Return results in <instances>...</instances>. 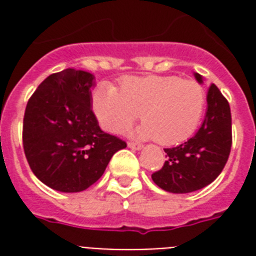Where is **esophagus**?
Listing matches in <instances>:
<instances>
[{
	"instance_id": "1",
	"label": "esophagus",
	"mask_w": 256,
	"mask_h": 256,
	"mask_svg": "<svg viewBox=\"0 0 256 256\" xmlns=\"http://www.w3.org/2000/svg\"><path fill=\"white\" fill-rule=\"evenodd\" d=\"M128 146L130 148H132V150H140L142 148V144H134V142H128Z\"/></svg>"
}]
</instances>
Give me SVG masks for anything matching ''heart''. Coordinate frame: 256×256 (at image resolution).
<instances>
[{
    "label": "heart",
    "mask_w": 256,
    "mask_h": 256,
    "mask_svg": "<svg viewBox=\"0 0 256 256\" xmlns=\"http://www.w3.org/2000/svg\"><path fill=\"white\" fill-rule=\"evenodd\" d=\"M92 106L108 132H120L140 114L142 138L172 146L188 140L198 128L206 106L199 84L175 76L126 77L120 88L108 84L92 92Z\"/></svg>",
    "instance_id": "heart-1"
}]
</instances>
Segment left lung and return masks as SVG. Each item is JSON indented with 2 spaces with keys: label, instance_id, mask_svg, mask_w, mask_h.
<instances>
[{
  "label": "left lung",
  "instance_id": "8db88e82",
  "mask_svg": "<svg viewBox=\"0 0 256 256\" xmlns=\"http://www.w3.org/2000/svg\"><path fill=\"white\" fill-rule=\"evenodd\" d=\"M202 84L203 78L194 74ZM231 112L227 100L212 84L207 92V110L196 134L176 148H164V168L152 175L162 190L186 194L210 184L220 172L230 156Z\"/></svg>",
  "mask_w": 256,
  "mask_h": 256
}]
</instances>
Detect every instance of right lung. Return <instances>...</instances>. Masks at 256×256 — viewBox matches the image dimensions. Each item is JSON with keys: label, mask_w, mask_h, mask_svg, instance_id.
<instances>
[{"label": "right lung", "mask_w": 256, "mask_h": 256, "mask_svg": "<svg viewBox=\"0 0 256 256\" xmlns=\"http://www.w3.org/2000/svg\"><path fill=\"white\" fill-rule=\"evenodd\" d=\"M94 76L65 69L50 74L30 96L24 116V152L46 186L78 192L96 183L126 142L100 130L92 108Z\"/></svg>", "instance_id": "add662e5"}]
</instances>
